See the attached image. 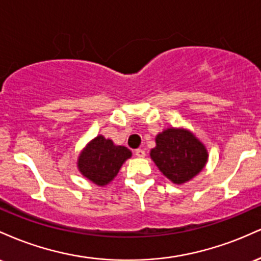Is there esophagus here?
<instances>
[{
  "label": "esophagus",
  "mask_w": 261,
  "mask_h": 261,
  "mask_svg": "<svg viewBox=\"0 0 261 261\" xmlns=\"http://www.w3.org/2000/svg\"><path fill=\"white\" fill-rule=\"evenodd\" d=\"M135 154L137 155V157L139 158H143L146 155V153H145V149H142V148H137L136 151H135Z\"/></svg>",
  "instance_id": "obj_1"
}]
</instances>
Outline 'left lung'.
Here are the masks:
<instances>
[{
  "mask_svg": "<svg viewBox=\"0 0 261 261\" xmlns=\"http://www.w3.org/2000/svg\"><path fill=\"white\" fill-rule=\"evenodd\" d=\"M151 158L158 169L174 184H184L201 172L207 162V149L185 128L170 127L155 136Z\"/></svg>",
  "mask_w": 261,
  "mask_h": 261,
  "instance_id": "8db88e82",
  "label": "left lung"
}]
</instances>
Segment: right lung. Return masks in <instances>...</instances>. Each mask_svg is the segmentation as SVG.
Returning <instances> with one entry per match:
<instances>
[{"label": "right lung", "instance_id": "obj_1", "mask_svg": "<svg viewBox=\"0 0 261 261\" xmlns=\"http://www.w3.org/2000/svg\"><path fill=\"white\" fill-rule=\"evenodd\" d=\"M130 157L131 151L127 147L114 145L112 140L99 135L81 152L77 166L88 180L104 187L115 178L122 163Z\"/></svg>", "mask_w": 261, "mask_h": 261}]
</instances>
